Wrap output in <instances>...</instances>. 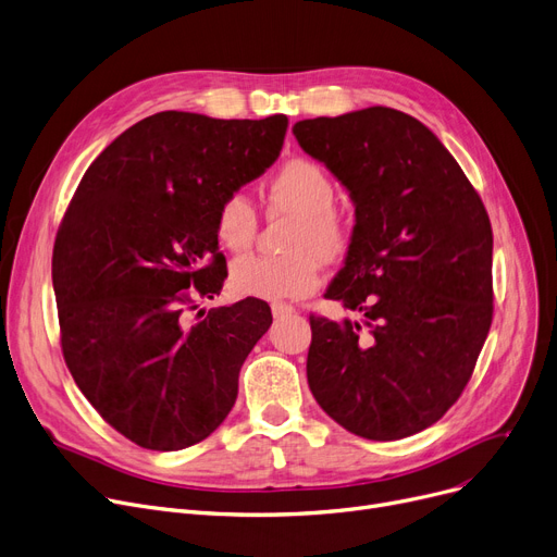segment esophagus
<instances>
[{
	"label": "esophagus",
	"instance_id": "obj_1",
	"mask_svg": "<svg viewBox=\"0 0 557 557\" xmlns=\"http://www.w3.org/2000/svg\"><path fill=\"white\" fill-rule=\"evenodd\" d=\"M292 312H297V310H294V306H289V304H274V306H272V314H274V319L287 317V314H292Z\"/></svg>",
	"mask_w": 557,
	"mask_h": 557
}]
</instances>
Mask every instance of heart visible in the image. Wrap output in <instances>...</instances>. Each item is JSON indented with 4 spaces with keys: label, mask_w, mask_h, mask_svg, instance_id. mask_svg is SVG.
I'll use <instances>...</instances> for the list:
<instances>
[{
    "label": "heart",
    "mask_w": 557,
    "mask_h": 557,
    "mask_svg": "<svg viewBox=\"0 0 557 557\" xmlns=\"http://www.w3.org/2000/svg\"><path fill=\"white\" fill-rule=\"evenodd\" d=\"M337 188L319 163L292 159L268 184L272 215L292 218L283 256H245L232 265V285L265 301L299 299L319 285L321 263H337L350 247V224L335 209ZM258 218L240 193L226 195L215 211L218 243L240 253L251 247Z\"/></svg>",
    "instance_id": "1"
}]
</instances>
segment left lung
<instances>
[{
    "mask_svg": "<svg viewBox=\"0 0 557 557\" xmlns=\"http://www.w3.org/2000/svg\"><path fill=\"white\" fill-rule=\"evenodd\" d=\"M292 133L350 193L352 238L325 299L364 317H310L312 396L362 438L418 434L459 400L493 323L485 207L438 137L405 112L375 106Z\"/></svg>",
    "mask_w": 557,
    "mask_h": 557,
    "instance_id": "8db88e82",
    "label": "left lung"
}]
</instances>
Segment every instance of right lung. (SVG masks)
<instances>
[{
	"mask_svg": "<svg viewBox=\"0 0 557 557\" xmlns=\"http://www.w3.org/2000/svg\"><path fill=\"white\" fill-rule=\"evenodd\" d=\"M285 129V114H152L91 161L60 222L51 276L64 362L91 407L139 447L175 451L213 434L272 325L260 299L198 323L188 310L226 278L220 202L272 166Z\"/></svg>",
	"mask_w": 557,
	"mask_h": 557,
	"instance_id": "1",
	"label": "right lung"
}]
</instances>
